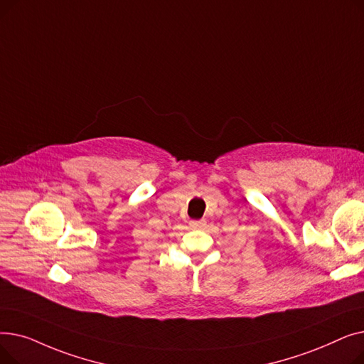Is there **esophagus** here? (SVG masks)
<instances>
[{
  "mask_svg": "<svg viewBox=\"0 0 364 364\" xmlns=\"http://www.w3.org/2000/svg\"><path fill=\"white\" fill-rule=\"evenodd\" d=\"M190 228H193V230H200V228H203L206 225V221L205 220H195V221H190Z\"/></svg>",
  "mask_w": 364,
  "mask_h": 364,
  "instance_id": "obj_1",
  "label": "esophagus"
}]
</instances>
